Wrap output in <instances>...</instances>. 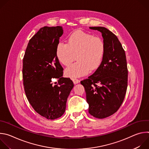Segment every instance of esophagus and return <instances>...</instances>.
Here are the masks:
<instances>
[{
  "mask_svg": "<svg viewBox=\"0 0 149 149\" xmlns=\"http://www.w3.org/2000/svg\"><path fill=\"white\" fill-rule=\"evenodd\" d=\"M72 81H73V82H74V83L75 84L79 83V81H80L79 79H77V78H72Z\"/></svg>",
  "mask_w": 149,
  "mask_h": 149,
  "instance_id": "1",
  "label": "esophagus"
}]
</instances>
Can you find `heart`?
Segmentation results:
<instances>
[{
	"label": "heart",
	"instance_id": "b5f03b06",
	"mask_svg": "<svg viewBox=\"0 0 149 149\" xmlns=\"http://www.w3.org/2000/svg\"><path fill=\"white\" fill-rule=\"evenodd\" d=\"M56 51L59 61L67 67L71 64L77 56V62L65 70L67 75L74 78L98 68L104 57L105 45L100 37L78 30L70 36L68 44L59 42Z\"/></svg>",
	"mask_w": 149,
	"mask_h": 149
}]
</instances>
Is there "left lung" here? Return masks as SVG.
I'll list each match as a JSON object with an SVG mask.
<instances>
[{
    "instance_id": "obj_1",
    "label": "left lung",
    "mask_w": 149,
    "mask_h": 149,
    "mask_svg": "<svg viewBox=\"0 0 149 149\" xmlns=\"http://www.w3.org/2000/svg\"><path fill=\"white\" fill-rule=\"evenodd\" d=\"M90 28L101 32L105 52L98 68L81 84L86 93L89 113L104 118L114 114L124 101L128 69L125 51L116 35L104 27Z\"/></svg>"
}]
</instances>
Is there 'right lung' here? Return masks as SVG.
Listing matches in <instances>:
<instances>
[{
  "label": "right lung",
  "mask_w": 149,
  "mask_h": 149,
  "mask_svg": "<svg viewBox=\"0 0 149 149\" xmlns=\"http://www.w3.org/2000/svg\"><path fill=\"white\" fill-rule=\"evenodd\" d=\"M63 34L60 26L41 28L29 40L23 59L22 76L26 96L35 111L48 120L61 117L74 85L63 78L56 56V47ZM58 79L52 85V79Z\"/></svg>",
  "instance_id": "right-lung-1"
}]
</instances>
